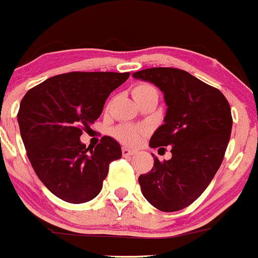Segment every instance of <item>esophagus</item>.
Masks as SVG:
<instances>
[{
    "label": "esophagus",
    "instance_id": "esophagus-1",
    "mask_svg": "<svg viewBox=\"0 0 258 258\" xmlns=\"http://www.w3.org/2000/svg\"><path fill=\"white\" fill-rule=\"evenodd\" d=\"M121 153H123L124 156H132L137 153V150H133V149H129L128 147H123V149H121Z\"/></svg>",
    "mask_w": 258,
    "mask_h": 258
}]
</instances>
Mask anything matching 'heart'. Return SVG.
I'll return each mask as SVG.
<instances>
[{
    "label": "heart",
    "mask_w": 258,
    "mask_h": 258,
    "mask_svg": "<svg viewBox=\"0 0 258 258\" xmlns=\"http://www.w3.org/2000/svg\"><path fill=\"white\" fill-rule=\"evenodd\" d=\"M151 88H153V87L148 86V84H139V86L135 87L133 92H140V90H147ZM143 134H144V129L140 128V126L129 125V124H124V125L119 126V128H116L115 130V135L119 140H121V142L125 143V144L132 145L140 143Z\"/></svg>",
    "instance_id": "1"
}]
</instances>
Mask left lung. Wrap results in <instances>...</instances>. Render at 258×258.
<instances>
[{"mask_svg": "<svg viewBox=\"0 0 258 258\" xmlns=\"http://www.w3.org/2000/svg\"><path fill=\"white\" fill-rule=\"evenodd\" d=\"M164 93V124L150 148L171 147V159L159 161L139 176L144 198L165 212L192 204L219 170L232 129L230 104L219 89L177 68H148L133 73Z\"/></svg>", "mask_w": 258, "mask_h": 258, "instance_id": "left-lung-1", "label": "left lung"}]
</instances>
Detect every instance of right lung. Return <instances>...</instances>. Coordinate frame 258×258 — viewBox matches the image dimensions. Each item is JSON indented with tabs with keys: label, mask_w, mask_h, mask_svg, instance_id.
<instances>
[{
	"label": "right lung",
	"mask_w": 258,
	"mask_h": 258,
	"mask_svg": "<svg viewBox=\"0 0 258 258\" xmlns=\"http://www.w3.org/2000/svg\"><path fill=\"white\" fill-rule=\"evenodd\" d=\"M129 73L71 72L46 79L28 90L17 119L31 165L53 195L71 204L93 200L100 192L109 164L121 158L110 137L88 151L81 142L100 116L114 89Z\"/></svg>",
	"instance_id": "add662e5"
}]
</instances>
